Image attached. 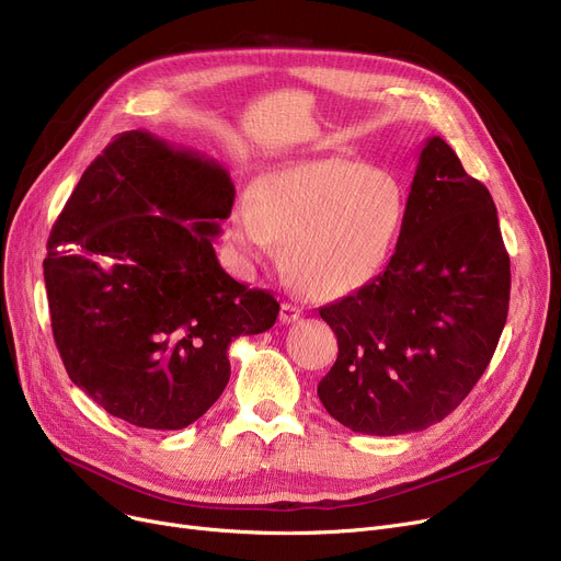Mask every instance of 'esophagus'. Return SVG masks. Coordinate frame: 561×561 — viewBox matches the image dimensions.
<instances>
[{
  "mask_svg": "<svg viewBox=\"0 0 561 561\" xmlns=\"http://www.w3.org/2000/svg\"><path fill=\"white\" fill-rule=\"evenodd\" d=\"M302 313H305V309H300V307H296V305L284 302V305H282V311H279V320H282V322H296V320L302 318Z\"/></svg>",
  "mask_w": 561,
  "mask_h": 561,
  "instance_id": "obj_1",
  "label": "esophagus"
}]
</instances>
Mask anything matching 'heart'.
<instances>
[{"mask_svg":"<svg viewBox=\"0 0 561 561\" xmlns=\"http://www.w3.org/2000/svg\"><path fill=\"white\" fill-rule=\"evenodd\" d=\"M404 220L396 176L347 159L284 163L261 174L229 216V243L245 263L282 245L286 277L316 300L366 284L387 261Z\"/></svg>","mask_w":561,"mask_h":561,"instance_id":"obj_1","label":"heart"}]
</instances>
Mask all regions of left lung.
Listing matches in <instances>:
<instances>
[{
    "mask_svg": "<svg viewBox=\"0 0 561 561\" xmlns=\"http://www.w3.org/2000/svg\"><path fill=\"white\" fill-rule=\"evenodd\" d=\"M510 286L491 193L444 138L430 136L387 268L318 309L339 341L318 385L322 407L347 430L375 436L444 421L493 357Z\"/></svg>",
    "mask_w": 561,
    "mask_h": 561,
    "instance_id": "obj_1",
    "label": "left lung"
}]
</instances>
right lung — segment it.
<instances>
[{
    "mask_svg": "<svg viewBox=\"0 0 561 561\" xmlns=\"http://www.w3.org/2000/svg\"><path fill=\"white\" fill-rule=\"evenodd\" d=\"M233 184L211 157L134 129L85 168L54 222L51 332L75 385L111 416L184 430L229 381V343L271 330L279 305L218 263Z\"/></svg>",
    "mask_w": 561,
    "mask_h": 561,
    "instance_id": "1",
    "label": "right lung"
}]
</instances>
